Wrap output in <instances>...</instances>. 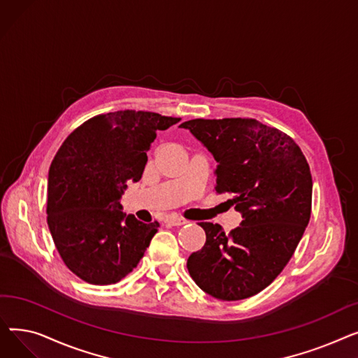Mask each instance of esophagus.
<instances>
[{
	"label": "esophagus",
	"instance_id": "1",
	"mask_svg": "<svg viewBox=\"0 0 358 358\" xmlns=\"http://www.w3.org/2000/svg\"><path fill=\"white\" fill-rule=\"evenodd\" d=\"M165 223L171 224V227H181V224L189 223V220L184 219V217H178V216H169L165 219Z\"/></svg>",
	"mask_w": 358,
	"mask_h": 358
}]
</instances>
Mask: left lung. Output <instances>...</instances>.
<instances>
[{
    "label": "left lung",
    "mask_w": 358,
    "mask_h": 358,
    "mask_svg": "<svg viewBox=\"0 0 358 358\" xmlns=\"http://www.w3.org/2000/svg\"><path fill=\"white\" fill-rule=\"evenodd\" d=\"M217 162L215 190L242 215L228 235L201 222L206 243L187 259L196 285L220 300L264 290L286 267L310 219L312 176L296 142L255 119L184 122Z\"/></svg>",
    "instance_id": "1"
}]
</instances>
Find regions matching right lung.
I'll return each mask as SVG.
<instances>
[{
    "label": "right lung",
    "instance_id": "obj_1",
    "mask_svg": "<svg viewBox=\"0 0 358 358\" xmlns=\"http://www.w3.org/2000/svg\"><path fill=\"white\" fill-rule=\"evenodd\" d=\"M177 117L123 110L87 120L65 139L48 178V224L65 266L91 285L134 270L159 223L123 213L127 182L139 181L158 130Z\"/></svg>",
    "mask_w": 358,
    "mask_h": 358
}]
</instances>
